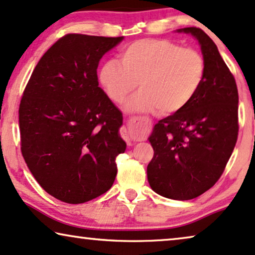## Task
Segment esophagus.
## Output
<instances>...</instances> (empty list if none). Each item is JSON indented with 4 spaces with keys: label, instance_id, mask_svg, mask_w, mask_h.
Instances as JSON below:
<instances>
[{
    "label": "esophagus",
    "instance_id": "obj_1",
    "mask_svg": "<svg viewBox=\"0 0 255 255\" xmlns=\"http://www.w3.org/2000/svg\"><path fill=\"white\" fill-rule=\"evenodd\" d=\"M130 119H137L136 117H130ZM133 144V142H131V140H128V145Z\"/></svg>",
    "mask_w": 255,
    "mask_h": 255
}]
</instances>
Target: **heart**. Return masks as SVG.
Wrapping results in <instances>:
<instances>
[{
	"label": "heart",
	"instance_id": "heart-1",
	"mask_svg": "<svg viewBox=\"0 0 255 255\" xmlns=\"http://www.w3.org/2000/svg\"><path fill=\"white\" fill-rule=\"evenodd\" d=\"M121 64L108 60L100 80L114 103H122L136 90L133 110H156L162 115L178 113L195 99L204 83L205 59L197 50L169 39H141L120 53Z\"/></svg>",
	"mask_w": 255,
	"mask_h": 255
}]
</instances>
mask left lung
<instances>
[{"instance_id": "left-lung-1", "label": "left lung", "mask_w": 255, "mask_h": 255, "mask_svg": "<svg viewBox=\"0 0 255 255\" xmlns=\"http://www.w3.org/2000/svg\"><path fill=\"white\" fill-rule=\"evenodd\" d=\"M201 44L204 83L191 103L162 119L149 137L154 157L148 182L156 193L189 201L208 191L223 175L237 143L238 88L215 42L196 26L179 29Z\"/></svg>"}]
</instances>
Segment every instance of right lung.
Listing matches in <instances>:
<instances>
[{
    "mask_svg": "<svg viewBox=\"0 0 255 255\" xmlns=\"http://www.w3.org/2000/svg\"><path fill=\"white\" fill-rule=\"evenodd\" d=\"M124 37L67 33L39 59L18 110L21 151L38 184L80 204L113 185L122 113L99 87L97 69Z\"/></svg>",
    "mask_w": 255,
    "mask_h": 255,
    "instance_id": "1",
    "label": "right lung"
}]
</instances>
